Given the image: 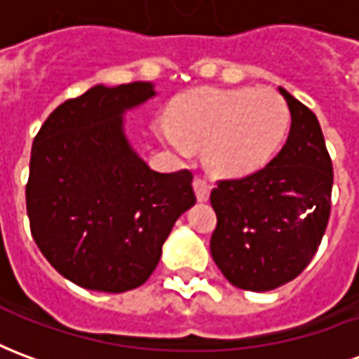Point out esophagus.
<instances>
[{
	"mask_svg": "<svg viewBox=\"0 0 359 359\" xmlns=\"http://www.w3.org/2000/svg\"><path fill=\"white\" fill-rule=\"evenodd\" d=\"M194 190H196V198H198V202H208V198H210L211 192V184L202 177H196L194 179Z\"/></svg>",
	"mask_w": 359,
	"mask_h": 359,
	"instance_id": "1",
	"label": "esophagus"
}]
</instances>
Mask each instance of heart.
I'll return each instance as SVG.
<instances>
[{
  "instance_id": "1",
  "label": "heart",
  "mask_w": 359,
  "mask_h": 359,
  "mask_svg": "<svg viewBox=\"0 0 359 359\" xmlns=\"http://www.w3.org/2000/svg\"><path fill=\"white\" fill-rule=\"evenodd\" d=\"M172 123L157 134L172 154L192 156L203 146L211 171L244 177L259 171L283 146L290 125L285 97L271 88H198L172 105Z\"/></svg>"
}]
</instances>
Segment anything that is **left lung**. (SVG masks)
Returning a JSON list of instances; mask_svg holds the SVG:
<instances>
[{
	"label": "left lung",
	"mask_w": 359,
	"mask_h": 359,
	"mask_svg": "<svg viewBox=\"0 0 359 359\" xmlns=\"http://www.w3.org/2000/svg\"><path fill=\"white\" fill-rule=\"evenodd\" d=\"M290 109L286 144L264 169L219 180L213 262L231 285L265 292L308 267L331 215L332 163L316 113L278 88Z\"/></svg>",
	"instance_id": "1"
}]
</instances>
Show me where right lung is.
Returning a JSON list of instances; mask_svg holds the SVG:
<instances>
[{"label":"right lung","mask_w":359,"mask_h":359,"mask_svg":"<svg viewBox=\"0 0 359 359\" xmlns=\"http://www.w3.org/2000/svg\"><path fill=\"white\" fill-rule=\"evenodd\" d=\"M151 82L97 84L46 118L30 154L27 211L43 257L74 285L126 292L144 285L175 221L196 203L192 172H157L128 144L123 113Z\"/></svg>","instance_id":"obj_1"}]
</instances>
